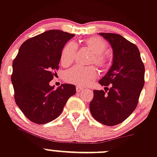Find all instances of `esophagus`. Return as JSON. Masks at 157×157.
<instances>
[{
  "label": "esophagus",
  "instance_id": "1",
  "mask_svg": "<svg viewBox=\"0 0 157 157\" xmlns=\"http://www.w3.org/2000/svg\"><path fill=\"white\" fill-rule=\"evenodd\" d=\"M76 90H77V92H81L83 91V88L82 86H77V87H76Z\"/></svg>",
  "mask_w": 157,
  "mask_h": 157
}]
</instances>
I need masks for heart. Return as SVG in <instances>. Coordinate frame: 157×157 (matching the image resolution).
Instances as JSON below:
<instances>
[{"label": "heart", "mask_w": 157, "mask_h": 157, "mask_svg": "<svg viewBox=\"0 0 157 157\" xmlns=\"http://www.w3.org/2000/svg\"><path fill=\"white\" fill-rule=\"evenodd\" d=\"M83 45L92 53L91 62H94L99 67H104L108 62V56L104 52L108 47L106 41L101 37H92L83 40ZM77 45L73 41H68L65 44L61 52V63L63 65H68L75 58ZM96 68L92 67L76 66L71 67L64 74L66 81L78 85H87L97 77Z\"/></svg>", "instance_id": "1"}]
</instances>
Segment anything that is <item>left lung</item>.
I'll use <instances>...</instances> for the list:
<instances>
[{
  "label": "left lung",
  "mask_w": 157,
  "mask_h": 157,
  "mask_svg": "<svg viewBox=\"0 0 157 157\" xmlns=\"http://www.w3.org/2000/svg\"><path fill=\"white\" fill-rule=\"evenodd\" d=\"M99 35L111 46L113 62L98 81L107 90H93L90 109L97 121L112 126L124 121L136 108L144 85V65L138 47L123 36L113 33Z\"/></svg>",
  "instance_id": "1"
}]
</instances>
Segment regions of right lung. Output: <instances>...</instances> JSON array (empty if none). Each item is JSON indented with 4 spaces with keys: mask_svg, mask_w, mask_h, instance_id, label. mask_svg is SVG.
<instances>
[{
    "mask_svg": "<svg viewBox=\"0 0 157 157\" xmlns=\"http://www.w3.org/2000/svg\"><path fill=\"white\" fill-rule=\"evenodd\" d=\"M74 36L60 30L45 31L25 41L13 60L15 101L33 123L45 124L56 119L76 93L72 84H62L56 90L49 85L59 69L62 49Z\"/></svg>",
    "mask_w": 157,
    "mask_h": 157,
    "instance_id": "1",
    "label": "right lung"
}]
</instances>
